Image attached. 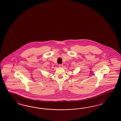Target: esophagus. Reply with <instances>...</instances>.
<instances>
[{"instance_id": "obj_1", "label": "esophagus", "mask_w": 121, "mask_h": 121, "mask_svg": "<svg viewBox=\"0 0 121 121\" xmlns=\"http://www.w3.org/2000/svg\"><path fill=\"white\" fill-rule=\"evenodd\" d=\"M59 66L60 67H63V64H59Z\"/></svg>"}]
</instances>
